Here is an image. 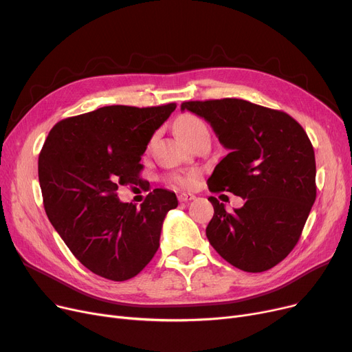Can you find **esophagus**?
I'll list each match as a JSON object with an SVG mask.
<instances>
[{
    "label": "esophagus",
    "mask_w": 352,
    "mask_h": 352,
    "mask_svg": "<svg viewBox=\"0 0 352 352\" xmlns=\"http://www.w3.org/2000/svg\"><path fill=\"white\" fill-rule=\"evenodd\" d=\"M194 198H195V195L191 194V192H181V194L178 195L179 202H187V201H191V199H194Z\"/></svg>",
    "instance_id": "1"
}]
</instances>
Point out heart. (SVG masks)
<instances>
[{
    "label": "heart",
    "mask_w": 352,
    "mask_h": 352,
    "mask_svg": "<svg viewBox=\"0 0 352 352\" xmlns=\"http://www.w3.org/2000/svg\"><path fill=\"white\" fill-rule=\"evenodd\" d=\"M175 131L177 135L184 140V141H190L191 138L197 137L201 133H208L207 131V125L204 124L199 117L186 113V114H181L177 120H175ZM197 173L195 171H187V173H177L173 174L170 177V179L173 182H175L177 186L181 187H191L194 181H195Z\"/></svg>",
    "instance_id": "1"
}]
</instances>
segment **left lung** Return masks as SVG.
Listing matches in <instances>:
<instances>
[{
    "label": "left lung",
    "instance_id": "8db88e82",
    "mask_svg": "<svg viewBox=\"0 0 352 352\" xmlns=\"http://www.w3.org/2000/svg\"><path fill=\"white\" fill-rule=\"evenodd\" d=\"M181 109L204 118L230 151L208 178L210 191L245 199L228 212L208 198L210 244L243 271L275 267L297 245L317 197L316 154L304 128L284 111L238 98L186 101Z\"/></svg>",
    "mask_w": 352,
    "mask_h": 352
}]
</instances>
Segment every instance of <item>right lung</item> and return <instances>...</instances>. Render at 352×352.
<instances>
[{
	"instance_id": "right-lung-1",
	"label": "right lung",
	"mask_w": 352,
	"mask_h": 352,
	"mask_svg": "<svg viewBox=\"0 0 352 352\" xmlns=\"http://www.w3.org/2000/svg\"><path fill=\"white\" fill-rule=\"evenodd\" d=\"M177 104L109 105L55 124L38 157L50 223L77 260L111 281L133 278L153 260L174 192L155 188L137 207L117 191L140 181L141 155Z\"/></svg>"
}]
</instances>
